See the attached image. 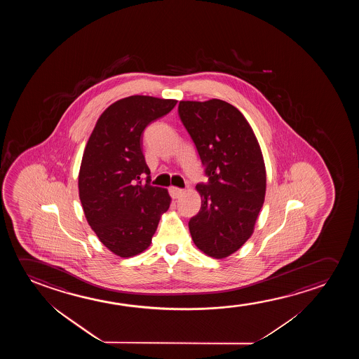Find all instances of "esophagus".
Masks as SVG:
<instances>
[{"instance_id": "34e87169", "label": "esophagus", "mask_w": 359, "mask_h": 359, "mask_svg": "<svg viewBox=\"0 0 359 359\" xmlns=\"http://www.w3.org/2000/svg\"><path fill=\"white\" fill-rule=\"evenodd\" d=\"M169 194H170V196H172V198H179V197L182 196V194H184V190L179 189V187H172L169 189Z\"/></svg>"}]
</instances>
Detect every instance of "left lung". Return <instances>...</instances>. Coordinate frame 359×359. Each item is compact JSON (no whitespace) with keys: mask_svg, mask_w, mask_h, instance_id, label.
Masks as SVG:
<instances>
[{"mask_svg":"<svg viewBox=\"0 0 359 359\" xmlns=\"http://www.w3.org/2000/svg\"><path fill=\"white\" fill-rule=\"evenodd\" d=\"M177 113L205 168L201 208L189 221L195 245L223 259L250 238L266 192L260 146L243 114L226 102H180Z\"/></svg>","mask_w":359,"mask_h":359,"instance_id":"8db88e82","label":"left lung"}]
</instances>
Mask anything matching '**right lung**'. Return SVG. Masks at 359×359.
<instances>
[{
  "mask_svg": "<svg viewBox=\"0 0 359 359\" xmlns=\"http://www.w3.org/2000/svg\"><path fill=\"white\" fill-rule=\"evenodd\" d=\"M172 99L131 95L111 104L97 121L79 169V198L99 241L121 257L146 250L170 205L152 187L142 153L144 128L167 115Z\"/></svg>",
  "mask_w": 359,
  "mask_h": 359,
  "instance_id": "obj_1",
  "label": "right lung"
}]
</instances>
